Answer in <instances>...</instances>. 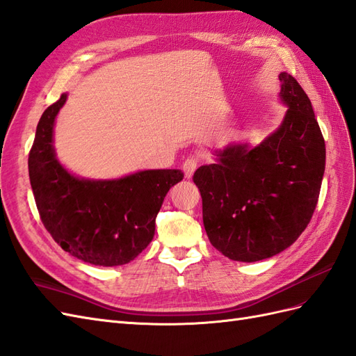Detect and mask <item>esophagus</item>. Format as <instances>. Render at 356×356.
I'll use <instances>...</instances> for the list:
<instances>
[{"instance_id":"34e87169","label":"esophagus","mask_w":356,"mask_h":356,"mask_svg":"<svg viewBox=\"0 0 356 356\" xmlns=\"http://www.w3.org/2000/svg\"><path fill=\"white\" fill-rule=\"evenodd\" d=\"M198 163H200V158L198 156H191V158H188L184 162V172H185V176L188 179H191V177L194 176V172H195V170L198 167Z\"/></svg>"}]
</instances>
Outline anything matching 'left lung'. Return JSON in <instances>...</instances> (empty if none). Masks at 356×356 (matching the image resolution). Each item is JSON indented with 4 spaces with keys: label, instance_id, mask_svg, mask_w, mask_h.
<instances>
[{
    "label": "left lung",
    "instance_id": "1",
    "mask_svg": "<svg viewBox=\"0 0 356 356\" xmlns=\"http://www.w3.org/2000/svg\"><path fill=\"white\" fill-rule=\"evenodd\" d=\"M278 78L289 106L278 129L254 149H224L193 177L207 238L232 260L259 261L284 251L307 229L321 194L326 150L312 102L293 76L281 72Z\"/></svg>",
    "mask_w": 356,
    "mask_h": 356
}]
</instances>
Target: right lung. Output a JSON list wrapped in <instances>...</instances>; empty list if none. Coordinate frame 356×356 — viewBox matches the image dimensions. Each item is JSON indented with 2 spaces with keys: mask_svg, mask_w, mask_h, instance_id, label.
Wrapping results in <instances>:
<instances>
[{
  "mask_svg": "<svg viewBox=\"0 0 356 356\" xmlns=\"http://www.w3.org/2000/svg\"><path fill=\"white\" fill-rule=\"evenodd\" d=\"M66 97L44 109L29 154L40 220L70 256L96 266L126 265L152 242L163 198L184 172L145 170L115 180L72 176L52 147L54 122Z\"/></svg>",
  "mask_w": 356,
  "mask_h": 356,
  "instance_id": "1",
  "label": "right lung"
}]
</instances>
